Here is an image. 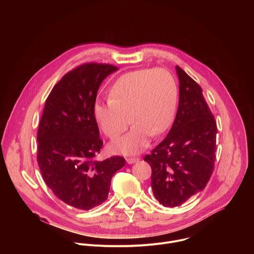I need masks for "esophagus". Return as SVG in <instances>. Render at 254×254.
<instances>
[{"label":"esophagus","instance_id":"obj_1","mask_svg":"<svg viewBox=\"0 0 254 254\" xmlns=\"http://www.w3.org/2000/svg\"><path fill=\"white\" fill-rule=\"evenodd\" d=\"M138 160H139L138 158H127V159H126V161H127V164H133V163L137 162Z\"/></svg>","mask_w":254,"mask_h":254}]
</instances>
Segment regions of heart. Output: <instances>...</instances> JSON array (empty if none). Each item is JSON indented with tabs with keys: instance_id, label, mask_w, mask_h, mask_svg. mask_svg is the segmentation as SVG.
Listing matches in <instances>:
<instances>
[{
	"instance_id": "1",
	"label": "heart",
	"mask_w": 254,
	"mask_h": 254,
	"mask_svg": "<svg viewBox=\"0 0 254 254\" xmlns=\"http://www.w3.org/2000/svg\"><path fill=\"white\" fill-rule=\"evenodd\" d=\"M178 86L174 75L164 68H142L121 75L110 89V98L93 103V116L101 130L112 139L130 130L111 144L114 153L138 154L153 134L170 126L176 111Z\"/></svg>"
}]
</instances>
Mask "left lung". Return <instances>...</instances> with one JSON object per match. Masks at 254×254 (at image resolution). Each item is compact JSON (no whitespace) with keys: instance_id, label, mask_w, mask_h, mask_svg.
Wrapping results in <instances>:
<instances>
[{"instance_id":"1","label":"left lung","mask_w":254,"mask_h":254,"mask_svg":"<svg viewBox=\"0 0 254 254\" xmlns=\"http://www.w3.org/2000/svg\"><path fill=\"white\" fill-rule=\"evenodd\" d=\"M180 98L168 135L143 160L152 168L151 187L165 207H177L201 192L215 163L217 126L201 86L179 66Z\"/></svg>"}]
</instances>
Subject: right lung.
Instances as JSON below:
<instances>
[{
    "label": "right lung",
    "mask_w": 254,
    "mask_h": 254,
    "mask_svg": "<svg viewBox=\"0 0 254 254\" xmlns=\"http://www.w3.org/2000/svg\"><path fill=\"white\" fill-rule=\"evenodd\" d=\"M118 69L112 64H81L67 72L45 101L37 133L38 166L53 194L79 210L107 199L114 175L126 163L121 156L96 160L103 141L93 103L103 79Z\"/></svg>",
    "instance_id": "add662e5"
}]
</instances>
